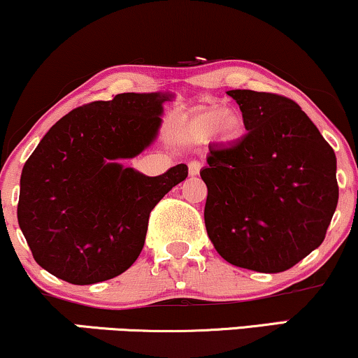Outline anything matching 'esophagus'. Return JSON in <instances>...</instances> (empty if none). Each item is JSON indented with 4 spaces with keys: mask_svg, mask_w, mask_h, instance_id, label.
<instances>
[{
    "mask_svg": "<svg viewBox=\"0 0 358 358\" xmlns=\"http://www.w3.org/2000/svg\"><path fill=\"white\" fill-rule=\"evenodd\" d=\"M201 172V162L191 161L189 162V176H197Z\"/></svg>",
    "mask_w": 358,
    "mask_h": 358,
    "instance_id": "1",
    "label": "esophagus"
}]
</instances>
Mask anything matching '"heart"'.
<instances>
[{
	"instance_id": "obj_1",
	"label": "heart",
	"mask_w": 358,
	"mask_h": 358,
	"mask_svg": "<svg viewBox=\"0 0 358 358\" xmlns=\"http://www.w3.org/2000/svg\"><path fill=\"white\" fill-rule=\"evenodd\" d=\"M187 134L192 139H209L215 134L219 139L231 141L241 136L244 129V117L237 109H224L220 106L201 108L189 117Z\"/></svg>"
}]
</instances>
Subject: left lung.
Listing matches in <instances>:
<instances>
[{
  "mask_svg": "<svg viewBox=\"0 0 358 358\" xmlns=\"http://www.w3.org/2000/svg\"><path fill=\"white\" fill-rule=\"evenodd\" d=\"M227 94L247 134L209 148L201 169L207 236L232 266L284 272L325 239L338 202L337 159L294 101L250 90Z\"/></svg>",
  "mask_w": 358,
  "mask_h": 358,
  "instance_id": "obj_1",
  "label": "left lung"
}]
</instances>
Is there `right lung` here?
Segmentation results:
<instances>
[{
    "label": "right lung",
    "mask_w": 358,
    "mask_h": 358,
    "mask_svg": "<svg viewBox=\"0 0 358 358\" xmlns=\"http://www.w3.org/2000/svg\"><path fill=\"white\" fill-rule=\"evenodd\" d=\"M169 91L122 92L61 117L21 172L17 222L44 271L74 285L109 280L139 257L149 214L187 178L124 166L157 139Z\"/></svg>",
    "instance_id": "obj_1"
}]
</instances>
